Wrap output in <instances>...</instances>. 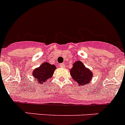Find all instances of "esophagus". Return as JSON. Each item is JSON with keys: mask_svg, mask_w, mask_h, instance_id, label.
Masks as SVG:
<instances>
[{"mask_svg": "<svg viewBox=\"0 0 125 125\" xmlns=\"http://www.w3.org/2000/svg\"><path fill=\"white\" fill-rule=\"evenodd\" d=\"M59 66H60V68H64L65 64H63V63L60 64H59Z\"/></svg>", "mask_w": 125, "mask_h": 125, "instance_id": "obj_1", "label": "esophagus"}]
</instances>
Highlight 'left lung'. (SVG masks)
<instances>
[{"instance_id": "obj_1", "label": "left lung", "mask_w": 125, "mask_h": 125, "mask_svg": "<svg viewBox=\"0 0 125 125\" xmlns=\"http://www.w3.org/2000/svg\"><path fill=\"white\" fill-rule=\"evenodd\" d=\"M70 74L74 82L81 86L89 83L93 76L91 71L85 68L83 64L79 61L74 63L73 67L70 71Z\"/></svg>"}]
</instances>
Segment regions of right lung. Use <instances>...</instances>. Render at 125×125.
<instances>
[{
	"label": "right lung",
	"instance_id": "1",
	"mask_svg": "<svg viewBox=\"0 0 125 125\" xmlns=\"http://www.w3.org/2000/svg\"><path fill=\"white\" fill-rule=\"evenodd\" d=\"M56 68L54 65H51L48 62H44L40 67L34 69L32 73L33 76L36 79V82L43 83L51 78Z\"/></svg>",
	"mask_w": 125,
	"mask_h": 125
}]
</instances>
